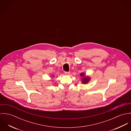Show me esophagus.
<instances>
[{"label":"esophagus","mask_w":131,"mask_h":131,"mask_svg":"<svg viewBox=\"0 0 131 131\" xmlns=\"http://www.w3.org/2000/svg\"><path fill=\"white\" fill-rule=\"evenodd\" d=\"M64 74H65V75H69L70 74V72H64Z\"/></svg>","instance_id":"34e87169"}]
</instances>
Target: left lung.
I'll use <instances>...</instances> for the list:
<instances>
[{"mask_svg":"<svg viewBox=\"0 0 131 131\" xmlns=\"http://www.w3.org/2000/svg\"><path fill=\"white\" fill-rule=\"evenodd\" d=\"M80 75H81V76H82V77H84L85 75H84V74L82 73ZM89 80H90V78H87V77H85V78H83L82 79L83 83H84V84H86V83H88Z\"/></svg>","mask_w":131,"mask_h":131,"instance_id":"obj_1","label":"left lung"}]
</instances>
